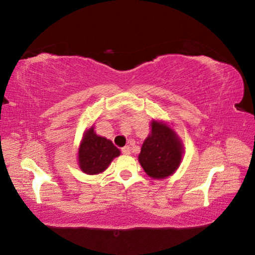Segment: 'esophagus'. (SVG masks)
I'll use <instances>...</instances> for the list:
<instances>
[{"mask_svg":"<svg viewBox=\"0 0 255 255\" xmlns=\"http://www.w3.org/2000/svg\"><path fill=\"white\" fill-rule=\"evenodd\" d=\"M122 152H123V154H125V155H129V154H130V147H129L128 145L125 146V147L122 148Z\"/></svg>","mask_w":255,"mask_h":255,"instance_id":"1","label":"esophagus"}]
</instances>
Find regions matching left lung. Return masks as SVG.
Wrapping results in <instances>:
<instances>
[{"mask_svg": "<svg viewBox=\"0 0 255 255\" xmlns=\"http://www.w3.org/2000/svg\"><path fill=\"white\" fill-rule=\"evenodd\" d=\"M184 153L183 143L170 125L152 120L150 132L141 145L138 162L152 179H166L179 169Z\"/></svg>", "mask_w": 255, "mask_h": 255, "instance_id": "1", "label": "left lung"}]
</instances>
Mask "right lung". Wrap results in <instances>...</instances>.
Returning a JSON list of instances; mask_svg holds the SVG:
<instances>
[{
    "instance_id": "1",
    "label": "right lung",
    "mask_w": 255,
    "mask_h": 255,
    "mask_svg": "<svg viewBox=\"0 0 255 255\" xmlns=\"http://www.w3.org/2000/svg\"><path fill=\"white\" fill-rule=\"evenodd\" d=\"M119 155L120 150L110 139L97 135L93 125L86 129L82 137L77 150V163L85 174L96 175L105 172Z\"/></svg>"
}]
</instances>
